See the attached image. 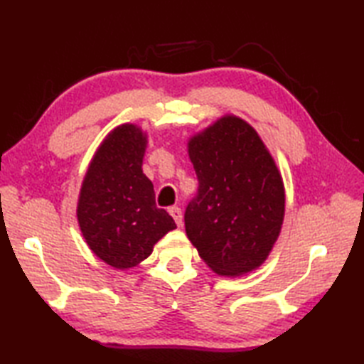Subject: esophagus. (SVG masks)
I'll list each match as a JSON object with an SVG mask.
<instances>
[{
  "mask_svg": "<svg viewBox=\"0 0 364 364\" xmlns=\"http://www.w3.org/2000/svg\"><path fill=\"white\" fill-rule=\"evenodd\" d=\"M168 213H170V215H172V218L175 219L176 225L181 227V225H183V213H181V208L172 206V208H170V210H168Z\"/></svg>",
  "mask_w": 364,
  "mask_h": 364,
  "instance_id": "34e87169",
  "label": "esophagus"
}]
</instances>
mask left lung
Segmentation results:
<instances>
[{"instance_id": "obj_1", "label": "left lung", "mask_w": 364, "mask_h": 364, "mask_svg": "<svg viewBox=\"0 0 364 364\" xmlns=\"http://www.w3.org/2000/svg\"><path fill=\"white\" fill-rule=\"evenodd\" d=\"M198 189L184 213L189 241L219 275L262 264L280 235L284 188L249 123L225 115L189 141Z\"/></svg>"}]
</instances>
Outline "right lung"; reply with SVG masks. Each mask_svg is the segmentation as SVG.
<instances>
[{
    "instance_id": "1",
    "label": "right lung",
    "mask_w": 364,
    "mask_h": 364,
    "mask_svg": "<svg viewBox=\"0 0 364 364\" xmlns=\"http://www.w3.org/2000/svg\"><path fill=\"white\" fill-rule=\"evenodd\" d=\"M146 137L136 125L112 129L100 145L82 181L78 222L90 250L115 269L139 264L159 239L176 228L154 202L142 172Z\"/></svg>"
}]
</instances>
